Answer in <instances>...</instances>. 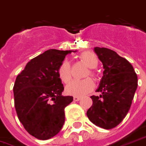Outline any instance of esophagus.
<instances>
[{"label": "esophagus", "mask_w": 146, "mask_h": 146, "mask_svg": "<svg viewBox=\"0 0 146 146\" xmlns=\"http://www.w3.org/2000/svg\"><path fill=\"white\" fill-rule=\"evenodd\" d=\"M80 100V97H77V96L73 97V100L74 101H79Z\"/></svg>", "instance_id": "1"}]
</instances>
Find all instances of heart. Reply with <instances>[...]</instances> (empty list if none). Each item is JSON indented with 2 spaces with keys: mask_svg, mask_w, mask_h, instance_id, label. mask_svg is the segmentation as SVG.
<instances>
[{
  "mask_svg": "<svg viewBox=\"0 0 146 146\" xmlns=\"http://www.w3.org/2000/svg\"><path fill=\"white\" fill-rule=\"evenodd\" d=\"M80 59L90 69H95L98 65V56L92 52H84L80 55ZM90 75L94 76L93 72ZM58 76L59 80L65 84H67L71 80V70L70 63L67 61H62L58 68ZM94 87V84L91 79L87 78L83 80H73L66 87V93L73 96H84L90 92Z\"/></svg>",
  "mask_w": 146,
  "mask_h": 146,
  "instance_id": "heart-1",
  "label": "heart"
}]
</instances>
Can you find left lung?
<instances>
[{
  "mask_svg": "<svg viewBox=\"0 0 146 146\" xmlns=\"http://www.w3.org/2000/svg\"><path fill=\"white\" fill-rule=\"evenodd\" d=\"M94 49L104 70L96 90L101 94L90 97L93 104L87 115L95 125L111 129L128 114L138 87V77L130 62L116 52L100 47Z\"/></svg>",
  "mask_w": 146,
  "mask_h": 146,
  "instance_id": "1",
  "label": "left lung"
}]
</instances>
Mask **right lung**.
I'll return each instance as SVG.
<instances>
[{"label": "right lung", "instance_id": "add662e5", "mask_svg": "<svg viewBox=\"0 0 146 146\" xmlns=\"http://www.w3.org/2000/svg\"><path fill=\"white\" fill-rule=\"evenodd\" d=\"M73 52L76 51L48 49L31 59L16 78L13 91L18 119L36 139H51L63 126L64 109L73 98L62 95L64 87L58 68Z\"/></svg>", "mask_w": 146, "mask_h": 146}]
</instances>
